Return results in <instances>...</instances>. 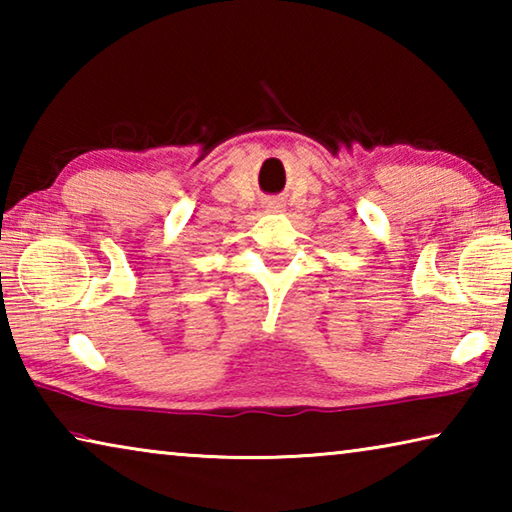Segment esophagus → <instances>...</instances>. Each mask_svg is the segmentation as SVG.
<instances>
[{
  "instance_id": "34e87169",
  "label": "esophagus",
  "mask_w": 512,
  "mask_h": 512,
  "mask_svg": "<svg viewBox=\"0 0 512 512\" xmlns=\"http://www.w3.org/2000/svg\"><path fill=\"white\" fill-rule=\"evenodd\" d=\"M264 207H266V212H280V210H282V205H280V203H277V201H271V203H266Z\"/></svg>"
}]
</instances>
